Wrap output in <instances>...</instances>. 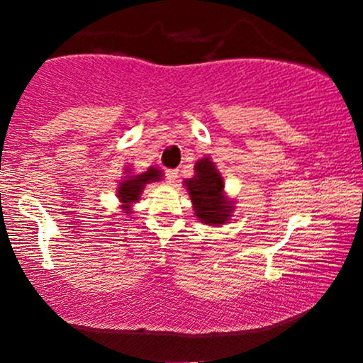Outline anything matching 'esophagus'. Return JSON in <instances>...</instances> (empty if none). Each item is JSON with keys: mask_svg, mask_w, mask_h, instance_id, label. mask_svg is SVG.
<instances>
[{"mask_svg": "<svg viewBox=\"0 0 363 363\" xmlns=\"http://www.w3.org/2000/svg\"><path fill=\"white\" fill-rule=\"evenodd\" d=\"M177 176H179V170L177 169L165 170V179H167V182H170V184H174V182H176Z\"/></svg>", "mask_w": 363, "mask_h": 363, "instance_id": "obj_1", "label": "esophagus"}]
</instances>
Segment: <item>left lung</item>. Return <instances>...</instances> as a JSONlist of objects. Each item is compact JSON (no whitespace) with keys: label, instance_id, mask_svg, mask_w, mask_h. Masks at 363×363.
I'll return each mask as SVG.
<instances>
[{"label":"left lung","instance_id":"8db88e82","mask_svg":"<svg viewBox=\"0 0 363 363\" xmlns=\"http://www.w3.org/2000/svg\"><path fill=\"white\" fill-rule=\"evenodd\" d=\"M194 176L186 179L184 186L193 201L194 215L206 225H223L230 220L234 201L225 196L222 174L210 157L201 158L194 165Z\"/></svg>","mask_w":363,"mask_h":363}]
</instances>
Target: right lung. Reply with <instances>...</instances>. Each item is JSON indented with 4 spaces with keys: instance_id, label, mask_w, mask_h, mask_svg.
I'll return each instance as SVG.
<instances>
[{
    "instance_id": "obj_1",
    "label": "right lung",
    "mask_w": 363,
    "mask_h": 363,
    "mask_svg": "<svg viewBox=\"0 0 363 363\" xmlns=\"http://www.w3.org/2000/svg\"><path fill=\"white\" fill-rule=\"evenodd\" d=\"M126 174L128 176H124V179L118 186V198L119 201L123 203L121 208L124 210V213H131V205L138 201L145 186L150 184V182L160 181V179L164 177V174H162V170H158L157 167H150L147 172L141 174H129L128 169Z\"/></svg>"
}]
</instances>
